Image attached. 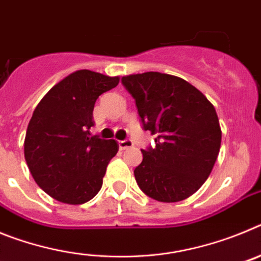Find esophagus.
Instances as JSON below:
<instances>
[{
    "instance_id": "1",
    "label": "esophagus",
    "mask_w": 261,
    "mask_h": 261,
    "mask_svg": "<svg viewBox=\"0 0 261 261\" xmlns=\"http://www.w3.org/2000/svg\"><path fill=\"white\" fill-rule=\"evenodd\" d=\"M133 146L132 140H123V141H119V147L120 150H125V149H129V147Z\"/></svg>"
}]
</instances>
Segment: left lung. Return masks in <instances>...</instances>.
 <instances>
[{"mask_svg":"<svg viewBox=\"0 0 261 261\" xmlns=\"http://www.w3.org/2000/svg\"><path fill=\"white\" fill-rule=\"evenodd\" d=\"M135 98L145 130L155 135V147L141 149L135 168L142 192L161 202L186 200L211 175L222 132L206 96L175 75L146 71L121 78Z\"/></svg>","mask_w":261,"mask_h":261,"instance_id":"left-lung-1","label":"left lung"}]
</instances>
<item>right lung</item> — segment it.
I'll list each match as a JSON object with an SVG mask.
<instances>
[{
  "label": "right lung",
  "mask_w": 261,
  "mask_h": 261,
  "mask_svg": "<svg viewBox=\"0 0 261 261\" xmlns=\"http://www.w3.org/2000/svg\"><path fill=\"white\" fill-rule=\"evenodd\" d=\"M119 77L91 70L69 74L36 106L24 138V158L36 184L60 202L85 204L100 191L115 140L91 136L94 105Z\"/></svg>",
  "instance_id": "right-lung-1"
}]
</instances>
